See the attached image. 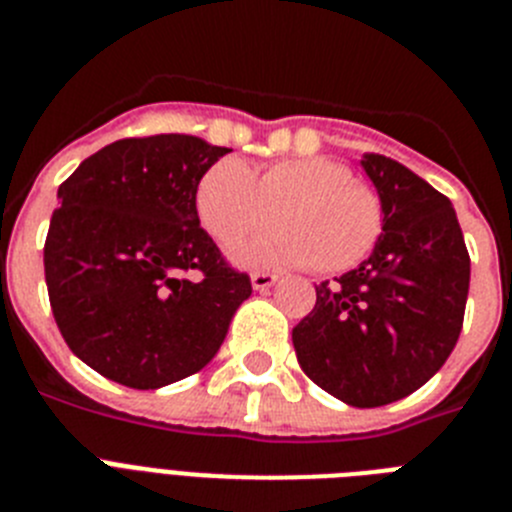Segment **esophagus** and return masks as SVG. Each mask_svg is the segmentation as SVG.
<instances>
[{
    "label": "esophagus",
    "instance_id": "esophagus-1",
    "mask_svg": "<svg viewBox=\"0 0 512 512\" xmlns=\"http://www.w3.org/2000/svg\"><path fill=\"white\" fill-rule=\"evenodd\" d=\"M251 284L256 292H266V289L277 284V274H269V271H253Z\"/></svg>",
    "mask_w": 512,
    "mask_h": 512
}]
</instances>
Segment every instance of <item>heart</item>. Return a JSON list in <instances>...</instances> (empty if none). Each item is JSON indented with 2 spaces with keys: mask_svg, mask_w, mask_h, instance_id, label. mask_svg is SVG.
Here are the masks:
<instances>
[{
  "mask_svg": "<svg viewBox=\"0 0 512 512\" xmlns=\"http://www.w3.org/2000/svg\"><path fill=\"white\" fill-rule=\"evenodd\" d=\"M194 212L220 246L277 228L233 251L248 266H315L325 274L354 269L382 233V202L351 169L330 158H289L261 171L223 158L200 176Z\"/></svg>",
  "mask_w": 512,
  "mask_h": 512,
  "instance_id": "1",
  "label": "heart"
}]
</instances>
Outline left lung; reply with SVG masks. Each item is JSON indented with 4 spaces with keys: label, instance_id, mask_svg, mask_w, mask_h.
Returning a JSON list of instances; mask_svg holds the SVG:
<instances>
[{
    "label": "left lung",
    "instance_id": "left-lung-1",
    "mask_svg": "<svg viewBox=\"0 0 512 512\" xmlns=\"http://www.w3.org/2000/svg\"><path fill=\"white\" fill-rule=\"evenodd\" d=\"M361 169L382 202V235L369 259L315 287L292 343L328 395L379 408L423 387L454 351L469 253L449 197L379 153H364Z\"/></svg>",
    "mask_w": 512,
    "mask_h": 512
}]
</instances>
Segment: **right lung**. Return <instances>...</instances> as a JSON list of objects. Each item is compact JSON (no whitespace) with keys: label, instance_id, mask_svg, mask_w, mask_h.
I'll return each mask as SVG.
<instances>
[{"label":"right lung","instance_id":"add662e5","mask_svg":"<svg viewBox=\"0 0 512 512\" xmlns=\"http://www.w3.org/2000/svg\"><path fill=\"white\" fill-rule=\"evenodd\" d=\"M230 148L194 135L122 138L58 187L43 264L63 341L102 377L158 390L200 372L251 297L194 212Z\"/></svg>","mask_w":512,"mask_h":512}]
</instances>
